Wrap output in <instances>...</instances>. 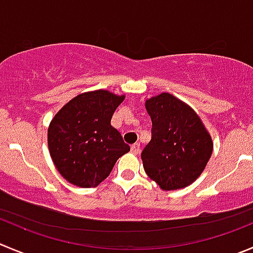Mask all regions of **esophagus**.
I'll return each mask as SVG.
<instances>
[{"mask_svg": "<svg viewBox=\"0 0 253 253\" xmlns=\"http://www.w3.org/2000/svg\"><path fill=\"white\" fill-rule=\"evenodd\" d=\"M131 153H134V154H138L139 151H140V144H138V143H135V144H133V145H131Z\"/></svg>", "mask_w": 253, "mask_h": 253, "instance_id": "obj_1", "label": "esophagus"}]
</instances>
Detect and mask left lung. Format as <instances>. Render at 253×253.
<instances>
[{
  "instance_id": "1",
  "label": "left lung",
  "mask_w": 253,
  "mask_h": 253,
  "mask_svg": "<svg viewBox=\"0 0 253 253\" xmlns=\"http://www.w3.org/2000/svg\"><path fill=\"white\" fill-rule=\"evenodd\" d=\"M151 140L141 151L148 176L163 190L194 182L205 169L213 144L199 115L169 93L146 100Z\"/></svg>"
}]
</instances>
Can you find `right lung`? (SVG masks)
<instances>
[{"label": "right lung", "mask_w": 253, "mask_h": 253, "mask_svg": "<svg viewBox=\"0 0 253 253\" xmlns=\"http://www.w3.org/2000/svg\"><path fill=\"white\" fill-rule=\"evenodd\" d=\"M124 95L108 90L83 93L67 103L48 128V148L57 170L71 184L95 187L118 159L130 150L110 124Z\"/></svg>", "instance_id": "1"}]
</instances>
